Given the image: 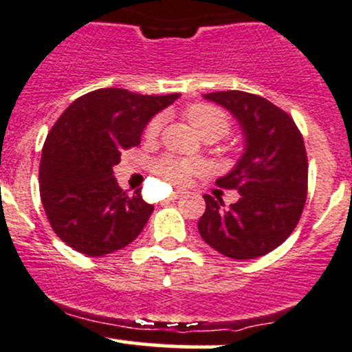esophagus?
Instances as JSON below:
<instances>
[{
	"label": "esophagus",
	"instance_id": "obj_1",
	"mask_svg": "<svg viewBox=\"0 0 352 352\" xmlns=\"http://www.w3.org/2000/svg\"><path fill=\"white\" fill-rule=\"evenodd\" d=\"M182 195H184V192H175V193H172L170 197H168V200H177V199H180Z\"/></svg>",
	"mask_w": 352,
	"mask_h": 352
}]
</instances>
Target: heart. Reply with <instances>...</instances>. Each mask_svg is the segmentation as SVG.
Masks as SVG:
<instances>
[{"label": "heart", "mask_w": 352, "mask_h": 352, "mask_svg": "<svg viewBox=\"0 0 352 352\" xmlns=\"http://www.w3.org/2000/svg\"><path fill=\"white\" fill-rule=\"evenodd\" d=\"M185 117H187L190 125L195 129L197 134L200 137L213 135L220 139L221 135L227 134L230 129V119L225 114V111H221L217 106H212V104H193V106H190L185 111ZM160 125H162L160 117L152 119L147 129H145V135L155 137L159 134ZM195 170L197 167L192 162H188V160H177L172 159V157H164V159L157 160L155 165H153V172L157 175L175 185L185 184Z\"/></svg>", "instance_id": "1"}]
</instances>
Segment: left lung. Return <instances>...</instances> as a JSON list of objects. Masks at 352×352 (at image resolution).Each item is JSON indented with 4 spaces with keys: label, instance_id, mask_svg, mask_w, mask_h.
<instances>
[{
    "label": "left lung",
    "instance_id": "obj_1",
    "mask_svg": "<svg viewBox=\"0 0 352 352\" xmlns=\"http://www.w3.org/2000/svg\"><path fill=\"white\" fill-rule=\"evenodd\" d=\"M225 107L243 134V153L217 185L240 199L230 207L204 195L199 232L205 243L233 260H253L273 252L296 228L308 190V159L294 120L261 96L243 91L204 94Z\"/></svg>",
    "mask_w": 352,
    "mask_h": 352
}]
</instances>
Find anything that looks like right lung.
Returning <instances> with one entry per match:
<instances>
[{
	"label": "right lung",
	"mask_w": 352,
	"mask_h": 352,
	"mask_svg": "<svg viewBox=\"0 0 352 352\" xmlns=\"http://www.w3.org/2000/svg\"><path fill=\"white\" fill-rule=\"evenodd\" d=\"M180 94L98 89L76 99L52 125L39 164L41 201L52 230L76 252L102 256L140 235L153 207L129 195L114 165L140 144L145 125Z\"/></svg>",
	"instance_id": "1"
}]
</instances>
